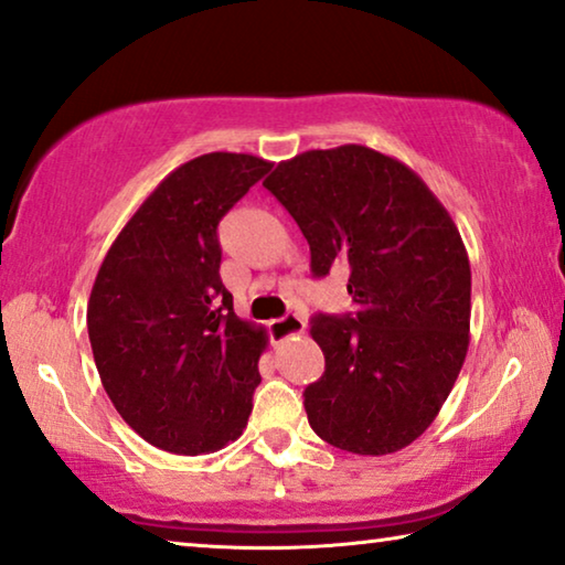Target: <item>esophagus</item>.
Segmentation results:
<instances>
[{
  "mask_svg": "<svg viewBox=\"0 0 565 565\" xmlns=\"http://www.w3.org/2000/svg\"><path fill=\"white\" fill-rule=\"evenodd\" d=\"M305 327H307L305 317L286 315L281 319H271V322H268V332H271L274 342H284V340H289V337H297L305 332Z\"/></svg>",
  "mask_w": 565,
  "mask_h": 565,
  "instance_id": "34e87169",
  "label": "esophagus"
}]
</instances>
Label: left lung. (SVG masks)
I'll return each mask as SVG.
<instances>
[{"instance_id":"1","label":"left lung","mask_w":565,"mask_h":565,"mask_svg":"<svg viewBox=\"0 0 565 565\" xmlns=\"http://www.w3.org/2000/svg\"><path fill=\"white\" fill-rule=\"evenodd\" d=\"M264 188L305 233L315 276L350 264L355 317L319 315L309 330L324 352L305 391L309 426L363 457L406 449L467 358L471 268L457 223L408 164L363 145L301 151Z\"/></svg>"}]
</instances>
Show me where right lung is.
<instances>
[{
  "label": "right lung",
  "mask_w": 565,
  "mask_h": 565,
  "mask_svg": "<svg viewBox=\"0 0 565 565\" xmlns=\"http://www.w3.org/2000/svg\"><path fill=\"white\" fill-rule=\"evenodd\" d=\"M271 162L210 151L149 192L108 248L88 299L100 383L141 439L182 457L238 439L266 327L233 311L217 223Z\"/></svg>",
  "instance_id": "add662e5"
}]
</instances>
